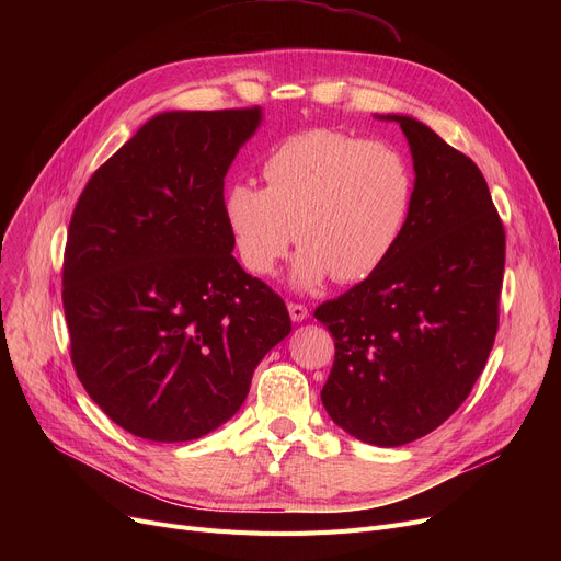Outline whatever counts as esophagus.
<instances>
[{
  "mask_svg": "<svg viewBox=\"0 0 561 561\" xmlns=\"http://www.w3.org/2000/svg\"><path fill=\"white\" fill-rule=\"evenodd\" d=\"M288 313L293 322H302L309 316V309L302 302H288Z\"/></svg>",
  "mask_w": 561,
  "mask_h": 561,
  "instance_id": "34e87169",
  "label": "esophagus"
}]
</instances>
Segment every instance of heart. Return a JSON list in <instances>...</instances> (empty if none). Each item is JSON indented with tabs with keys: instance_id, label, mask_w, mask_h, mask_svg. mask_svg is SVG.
<instances>
[{
	"instance_id": "obj_1",
	"label": "heart",
	"mask_w": 561,
	"mask_h": 561,
	"mask_svg": "<svg viewBox=\"0 0 561 561\" xmlns=\"http://www.w3.org/2000/svg\"><path fill=\"white\" fill-rule=\"evenodd\" d=\"M261 174L265 188L233 182L222 195L229 239L252 275L268 277L296 236L298 288L330 275L341 284L370 277L398 248L414 204V172L400 150L336 129L282 138Z\"/></svg>"
}]
</instances>
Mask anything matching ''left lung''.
I'll return each instance as SVG.
<instances>
[{
  "label": "left lung",
  "mask_w": 561,
  "mask_h": 561,
  "mask_svg": "<svg viewBox=\"0 0 561 561\" xmlns=\"http://www.w3.org/2000/svg\"><path fill=\"white\" fill-rule=\"evenodd\" d=\"M414 204L379 268L322 302L334 336L320 391L332 421L364 444L396 448L446 423L473 391L495 341L505 227L480 168L409 115Z\"/></svg>",
  "instance_id": "left-lung-1"
}]
</instances>
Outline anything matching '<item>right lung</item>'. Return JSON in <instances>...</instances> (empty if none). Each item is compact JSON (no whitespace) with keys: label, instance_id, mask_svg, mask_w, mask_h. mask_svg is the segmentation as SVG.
Segmentation results:
<instances>
[{"label":"right lung","instance_id":"obj_1","mask_svg":"<svg viewBox=\"0 0 561 561\" xmlns=\"http://www.w3.org/2000/svg\"><path fill=\"white\" fill-rule=\"evenodd\" d=\"M259 123V106L159 113L77 199L64 254L70 357L134 436L214 432L290 332L284 300L231 256L222 218L225 174Z\"/></svg>","mask_w":561,"mask_h":561}]
</instances>
